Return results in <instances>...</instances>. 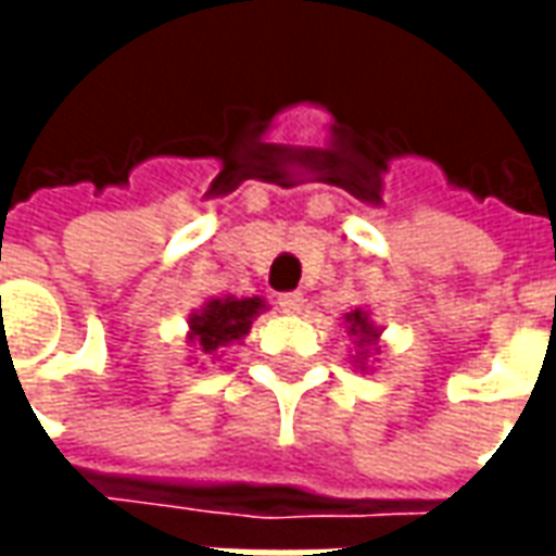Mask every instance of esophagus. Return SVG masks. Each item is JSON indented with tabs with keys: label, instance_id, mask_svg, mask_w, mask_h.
<instances>
[{
	"label": "esophagus",
	"instance_id": "esophagus-1",
	"mask_svg": "<svg viewBox=\"0 0 556 556\" xmlns=\"http://www.w3.org/2000/svg\"><path fill=\"white\" fill-rule=\"evenodd\" d=\"M279 309L289 315H298L303 309V303H306V298H303L301 291H289V294H279L277 298Z\"/></svg>",
	"mask_w": 556,
	"mask_h": 556
}]
</instances>
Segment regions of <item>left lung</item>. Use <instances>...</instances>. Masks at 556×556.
<instances>
[{
  "label": "left lung",
  "instance_id": "8db88e82",
  "mask_svg": "<svg viewBox=\"0 0 556 556\" xmlns=\"http://www.w3.org/2000/svg\"><path fill=\"white\" fill-rule=\"evenodd\" d=\"M342 325H345V333L351 337V345H354V366L357 369H372L375 363L381 361V333H384V327L378 325L372 318L369 309H351V313L342 315Z\"/></svg>",
  "mask_w": 556,
  "mask_h": 556
}]
</instances>
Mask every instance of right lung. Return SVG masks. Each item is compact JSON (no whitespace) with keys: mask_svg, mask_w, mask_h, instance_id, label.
Instances as JSON below:
<instances>
[{"mask_svg":"<svg viewBox=\"0 0 556 556\" xmlns=\"http://www.w3.org/2000/svg\"><path fill=\"white\" fill-rule=\"evenodd\" d=\"M265 309L267 301L258 294L253 298H238V294L207 298L199 309L187 315V342L202 361H219L223 351L241 345L253 321Z\"/></svg>","mask_w":556,"mask_h":556,"instance_id":"right-lung-1","label":"right lung"}]
</instances>
